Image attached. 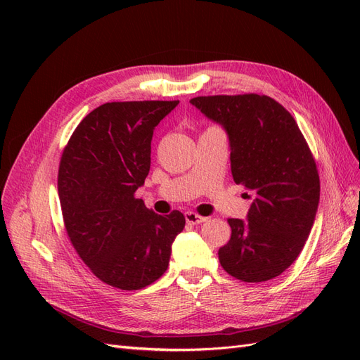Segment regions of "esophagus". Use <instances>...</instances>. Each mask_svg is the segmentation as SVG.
Returning <instances> with one entry per match:
<instances>
[{
  "mask_svg": "<svg viewBox=\"0 0 360 360\" xmlns=\"http://www.w3.org/2000/svg\"><path fill=\"white\" fill-rule=\"evenodd\" d=\"M184 217H186V222L191 224V225H197V224H201V222H205L207 217L195 213V212H186L184 213Z\"/></svg>",
  "mask_w": 360,
  "mask_h": 360,
  "instance_id": "esophagus-1",
  "label": "esophagus"
}]
</instances>
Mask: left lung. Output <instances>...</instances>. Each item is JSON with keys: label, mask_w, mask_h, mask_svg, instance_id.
<instances>
[{"label": "left lung", "mask_w": 360, "mask_h": 360, "mask_svg": "<svg viewBox=\"0 0 360 360\" xmlns=\"http://www.w3.org/2000/svg\"><path fill=\"white\" fill-rule=\"evenodd\" d=\"M191 103L224 126L233 179L254 193L248 221L228 219L231 238L217 252L221 266L243 282L274 279L302 252L319 209L320 177L307 139L285 108L264 94L200 96Z\"/></svg>", "instance_id": "left-lung-1"}]
</instances>
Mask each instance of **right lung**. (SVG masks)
I'll return each mask as SVG.
<instances>
[{"label":"right lung","instance_id":"1","mask_svg":"<svg viewBox=\"0 0 360 360\" xmlns=\"http://www.w3.org/2000/svg\"><path fill=\"white\" fill-rule=\"evenodd\" d=\"M179 101L111 102L75 129L58 168V195L68 236L105 284L141 290L168 269L184 216H160L135 197L150 171L153 130Z\"/></svg>","mask_w":360,"mask_h":360}]
</instances>
